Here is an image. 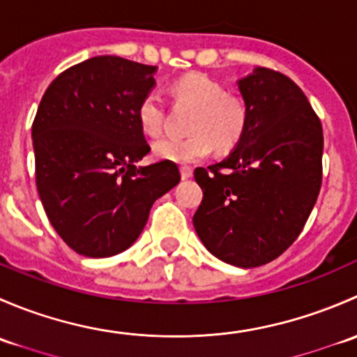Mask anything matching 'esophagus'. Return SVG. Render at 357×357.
Returning a JSON list of instances; mask_svg holds the SVG:
<instances>
[{
	"instance_id": "esophagus-1",
	"label": "esophagus",
	"mask_w": 357,
	"mask_h": 357,
	"mask_svg": "<svg viewBox=\"0 0 357 357\" xmlns=\"http://www.w3.org/2000/svg\"><path fill=\"white\" fill-rule=\"evenodd\" d=\"M179 171H181V178L183 179H190V178H192V174H193L192 167H188V165H181V169H179Z\"/></svg>"
}]
</instances>
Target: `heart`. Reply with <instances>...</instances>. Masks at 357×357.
<instances>
[{
  "label": "heart",
  "instance_id": "obj_1",
  "mask_svg": "<svg viewBox=\"0 0 357 357\" xmlns=\"http://www.w3.org/2000/svg\"><path fill=\"white\" fill-rule=\"evenodd\" d=\"M171 91L181 103L195 107L188 138H160L153 143L158 160L193 164L207 157L214 146L218 152H229L245 136L248 110L242 98L228 95L225 86L200 72L185 74L172 81ZM164 105L155 93L143 96L136 109L142 131L158 136L164 128Z\"/></svg>",
  "mask_w": 357,
  "mask_h": 357
}]
</instances>
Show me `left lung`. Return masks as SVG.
Segmentation results:
<instances>
[{
    "mask_svg": "<svg viewBox=\"0 0 357 357\" xmlns=\"http://www.w3.org/2000/svg\"><path fill=\"white\" fill-rule=\"evenodd\" d=\"M248 110L242 142L222 162L195 169L204 199L193 226L205 248L257 268L297 240L321 188L323 129L302 89L257 67L240 79Z\"/></svg>",
    "mask_w": 357,
    "mask_h": 357,
    "instance_id": "8db88e82",
    "label": "left lung"
}]
</instances>
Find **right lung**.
Wrapping results in <instances>:
<instances>
[{
	"instance_id": "1",
	"label": "right lung",
	"mask_w": 357,
	"mask_h": 357,
	"mask_svg": "<svg viewBox=\"0 0 357 357\" xmlns=\"http://www.w3.org/2000/svg\"><path fill=\"white\" fill-rule=\"evenodd\" d=\"M157 67L93 56L63 70L32 122L36 186L72 250L110 257L136 242L153 202L179 183L174 162L138 167L150 152L136 119Z\"/></svg>"
}]
</instances>
